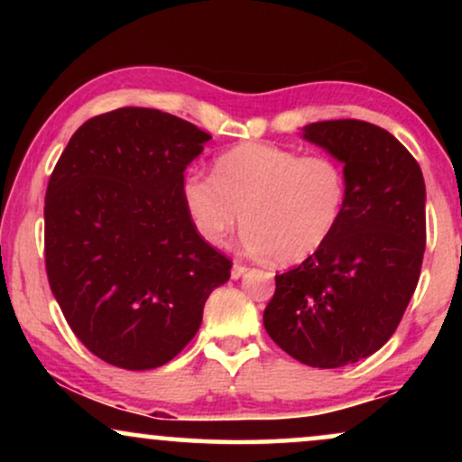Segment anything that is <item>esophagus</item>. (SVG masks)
<instances>
[{"label": "esophagus", "mask_w": 462, "mask_h": 462, "mask_svg": "<svg viewBox=\"0 0 462 462\" xmlns=\"http://www.w3.org/2000/svg\"><path fill=\"white\" fill-rule=\"evenodd\" d=\"M247 264H243V263H235V264H232V278H235V280H238V278H241V275H245L247 273Z\"/></svg>", "instance_id": "1"}]
</instances>
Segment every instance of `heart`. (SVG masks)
Returning a JSON list of instances; mask_svg holds the SVG:
<instances>
[{"mask_svg":"<svg viewBox=\"0 0 462 462\" xmlns=\"http://www.w3.org/2000/svg\"><path fill=\"white\" fill-rule=\"evenodd\" d=\"M347 199L349 180L337 158L261 141L221 152L213 178L189 173L182 182L184 208L204 241L224 245L241 219L249 252L280 264L319 252L341 226Z\"/></svg>","mask_w":462,"mask_h":462,"instance_id":"b5f03b06","label":"heart"}]
</instances>
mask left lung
Wrapping results in <instances>:
<instances>
[{
	"instance_id": "obj_1",
	"label": "left lung",
	"mask_w": 462,
	"mask_h": 462,
	"mask_svg": "<svg viewBox=\"0 0 462 462\" xmlns=\"http://www.w3.org/2000/svg\"><path fill=\"white\" fill-rule=\"evenodd\" d=\"M304 139L346 164L349 199L319 252L275 275L264 330L300 363L346 367L393 337L426 249V184L391 132L358 119L317 121Z\"/></svg>"
}]
</instances>
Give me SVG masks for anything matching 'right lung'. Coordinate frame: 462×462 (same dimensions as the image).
<instances>
[{
  "label": "right lung",
  "instance_id": "add662e5",
  "mask_svg": "<svg viewBox=\"0 0 462 462\" xmlns=\"http://www.w3.org/2000/svg\"><path fill=\"white\" fill-rule=\"evenodd\" d=\"M208 139L176 115L128 106L79 125L51 171L47 280L73 334L115 367L176 358L230 278L232 261L182 201L184 169Z\"/></svg>",
  "mask_w": 462,
  "mask_h": 462
}]
</instances>
